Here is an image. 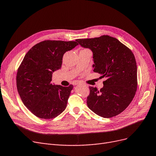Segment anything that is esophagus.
Returning a JSON list of instances; mask_svg holds the SVG:
<instances>
[{
	"mask_svg": "<svg viewBox=\"0 0 156 156\" xmlns=\"http://www.w3.org/2000/svg\"><path fill=\"white\" fill-rule=\"evenodd\" d=\"M78 84H80V83H79V82H76V83H73L74 85H78Z\"/></svg>",
	"mask_w": 156,
	"mask_h": 156,
	"instance_id": "esophagus-1",
	"label": "esophagus"
}]
</instances>
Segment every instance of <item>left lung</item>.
Here are the masks:
<instances>
[{
  "mask_svg": "<svg viewBox=\"0 0 156 156\" xmlns=\"http://www.w3.org/2000/svg\"><path fill=\"white\" fill-rule=\"evenodd\" d=\"M76 41L92 51L94 71L106 78L99 90L89 87L88 107L101 117L117 115L129 105L137 89V66L134 54L117 39L107 35Z\"/></svg>",
  "mask_w": 156,
  "mask_h": 156,
  "instance_id": "left-lung-1",
  "label": "left lung"
}]
</instances>
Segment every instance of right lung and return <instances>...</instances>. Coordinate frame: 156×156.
Listing matches in <instances>:
<instances>
[{"label":"right lung","mask_w":156,"mask_h":156,"mask_svg":"<svg viewBox=\"0 0 156 156\" xmlns=\"http://www.w3.org/2000/svg\"><path fill=\"white\" fill-rule=\"evenodd\" d=\"M78 44L47 40L26 53L17 72V90L24 105L36 117L53 119L66 109L73 85L51 83L52 74L61 68L64 54Z\"/></svg>","instance_id":"add662e5"}]
</instances>
